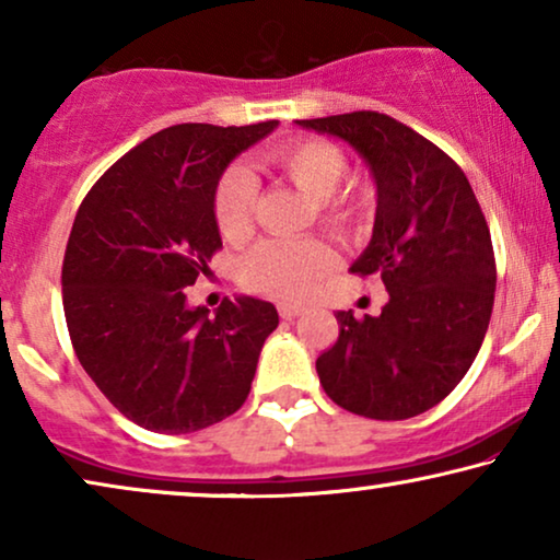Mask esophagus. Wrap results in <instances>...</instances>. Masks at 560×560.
Here are the masks:
<instances>
[{"mask_svg": "<svg viewBox=\"0 0 560 560\" xmlns=\"http://www.w3.org/2000/svg\"><path fill=\"white\" fill-rule=\"evenodd\" d=\"M278 311H280V316L285 318V320L295 318V316H301V313H303L301 305H295V303H280V305H278Z\"/></svg>", "mask_w": 560, "mask_h": 560, "instance_id": "1", "label": "esophagus"}]
</instances>
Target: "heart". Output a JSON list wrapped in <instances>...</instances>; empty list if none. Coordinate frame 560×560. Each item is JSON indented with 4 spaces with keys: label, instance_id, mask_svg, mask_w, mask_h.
Segmentation results:
<instances>
[{
    "label": "heart",
    "instance_id": "obj_1",
    "mask_svg": "<svg viewBox=\"0 0 560 560\" xmlns=\"http://www.w3.org/2000/svg\"><path fill=\"white\" fill-rule=\"evenodd\" d=\"M270 165L290 186L313 201L316 221L336 236L364 232L372 219L374 196L366 183L339 190L347 175V155L334 142L320 137H295L270 152ZM257 180L244 165H232L221 173L213 190V217L219 232L229 242L247 240L255 229ZM334 252L320 240L262 242L242 259L240 280L252 293L280 301H301L331 272Z\"/></svg>",
    "mask_w": 560,
    "mask_h": 560
}]
</instances>
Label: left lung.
Masks as SVG:
<instances>
[{
	"mask_svg": "<svg viewBox=\"0 0 560 560\" xmlns=\"http://www.w3.org/2000/svg\"><path fill=\"white\" fill-rule=\"evenodd\" d=\"M298 125L349 142L377 186L372 242L351 272L377 275V316L339 311V339L316 359L326 395L374 420L439 405L479 354L494 305L492 236L462 167L431 140L380 112Z\"/></svg>",
	"mask_w": 560,
	"mask_h": 560,
	"instance_id": "8db88e82",
	"label": "left lung"
}]
</instances>
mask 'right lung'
<instances>
[{
  "label": "right lung",
  "mask_w": 560,
  "mask_h": 560,
  "mask_svg": "<svg viewBox=\"0 0 560 560\" xmlns=\"http://www.w3.org/2000/svg\"><path fill=\"white\" fill-rule=\"evenodd\" d=\"M275 127L160 129L119 158L75 213L60 278L68 334L106 400L148 431L194 433L240 410L278 328L275 305L257 298H224L213 316L186 303L221 247V173Z\"/></svg>",
  "instance_id": "add662e5"
}]
</instances>
